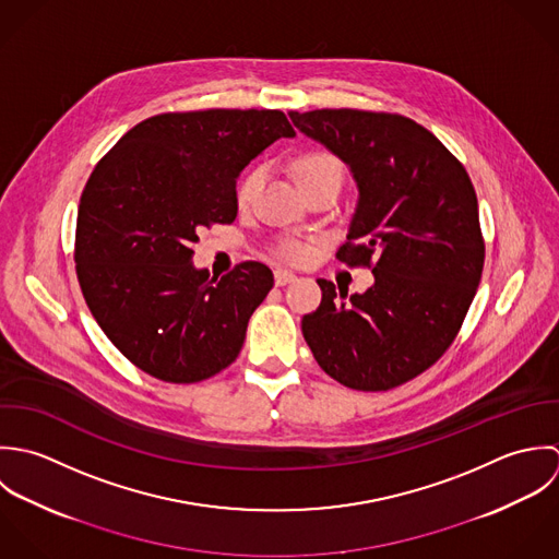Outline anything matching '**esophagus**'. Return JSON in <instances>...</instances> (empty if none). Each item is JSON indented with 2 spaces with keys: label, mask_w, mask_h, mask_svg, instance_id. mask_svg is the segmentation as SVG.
<instances>
[{
  "label": "esophagus",
  "mask_w": 559,
  "mask_h": 559,
  "mask_svg": "<svg viewBox=\"0 0 559 559\" xmlns=\"http://www.w3.org/2000/svg\"><path fill=\"white\" fill-rule=\"evenodd\" d=\"M294 281H296V274L289 272V270H276V272H274V283H276L278 287L289 285V283H294Z\"/></svg>",
  "instance_id": "34e87169"
}]
</instances>
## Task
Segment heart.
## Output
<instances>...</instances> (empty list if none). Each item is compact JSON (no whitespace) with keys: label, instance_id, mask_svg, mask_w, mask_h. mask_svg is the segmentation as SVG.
I'll return each instance as SVG.
<instances>
[{"label":"heart","instance_id":"obj_1","mask_svg":"<svg viewBox=\"0 0 559 559\" xmlns=\"http://www.w3.org/2000/svg\"><path fill=\"white\" fill-rule=\"evenodd\" d=\"M326 175L341 177V166H338L335 157L329 155V153H311V155H305L298 162V181H300V186H305L309 181H316L320 177H326ZM263 177H265L263 168H252V170L246 173V177L237 186V201H239V205H246V203L252 201V197L257 194V190L263 183ZM278 254L285 261H302L309 254V248L305 243H300V241H285L278 248Z\"/></svg>","mask_w":559,"mask_h":559}]
</instances>
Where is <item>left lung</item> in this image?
<instances>
[{
  "label": "left lung",
  "mask_w": 559,
  "mask_h": 559,
  "mask_svg": "<svg viewBox=\"0 0 559 559\" xmlns=\"http://www.w3.org/2000/svg\"><path fill=\"white\" fill-rule=\"evenodd\" d=\"M289 118L349 168L358 201L336 257L373 274V285L352 296L320 278L322 305L302 318L305 341L349 389L400 386L443 356L477 292L484 239L473 183L443 142L406 116Z\"/></svg>",
  "instance_id": "left-lung-1"
}]
</instances>
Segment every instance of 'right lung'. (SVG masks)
I'll return each mask as SVG.
<instances>
[{
    "label": "right lung",
    "instance_id": "1",
    "mask_svg": "<svg viewBox=\"0 0 559 559\" xmlns=\"http://www.w3.org/2000/svg\"><path fill=\"white\" fill-rule=\"evenodd\" d=\"M294 135L281 110L159 114L93 170L78 212V278L102 331L142 371L190 384L237 358L274 276L243 261L212 278L192 246L203 226L235 221L239 173Z\"/></svg>",
    "mask_w": 559,
    "mask_h": 559
}]
</instances>
